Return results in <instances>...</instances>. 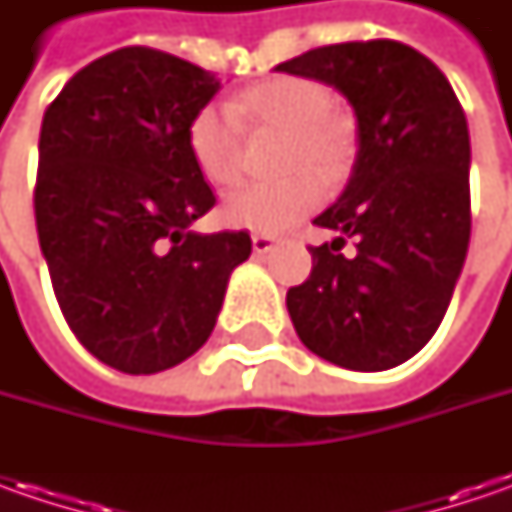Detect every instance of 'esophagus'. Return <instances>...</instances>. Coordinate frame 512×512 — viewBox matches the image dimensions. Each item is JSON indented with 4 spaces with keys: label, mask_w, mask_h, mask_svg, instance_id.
Listing matches in <instances>:
<instances>
[{
    "label": "esophagus",
    "mask_w": 512,
    "mask_h": 512,
    "mask_svg": "<svg viewBox=\"0 0 512 512\" xmlns=\"http://www.w3.org/2000/svg\"><path fill=\"white\" fill-rule=\"evenodd\" d=\"M282 239L276 236V233H253V253H267V250H273V247L279 245Z\"/></svg>",
    "instance_id": "34e87169"
}]
</instances>
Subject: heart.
<instances>
[{
  "instance_id": "heart-1",
  "label": "heart",
  "mask_w": 512,
  "mask_h": 512,
  "mask_svg": "<svg viewBox=\"0 0 512 512\" xmlns=\"http://www.w3.org/2000/svg\"><path fill=\"white\" fill-rule=\"evenodd\" d=\"M287 133L279 182H256L227 193L222 219L230 227L256 233H279L305 219L322 202V185H342L353 165V133L333 113V96L325 85L305 76H276L245 90L230 110L207 105L187 125V148L207 182L227 187L242 176V130Z\"/></svg>"
}]
</instances>
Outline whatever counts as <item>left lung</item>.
Listing matches in <instances>:
<instances>
[{"label": "left lung", "mask_w": 512, "mask_h": 512, "mask_svg": "<svg viewBox=\"0 0 512 512\" xmlns=\"http://www.w3.org/2000/svg\"><path fill=\"white\" fill-rule=\"evenodd\" d=\"M282 73L347 96L359 153L342 199L313 225V270L287 290L307 350L347 370H387L442 325L470 242V133L447 76L393 39L313 48ZM350 241L354 253L343 245Z\"/></svg>", "instance_id": "8db88e82"}]
</instances>
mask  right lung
I'll list each match as a JSON object with an SVG mask.
<instances>
[{"instance_id":"1","label":"right lung","mask_w":512,"mask_h":512,"mask_svg":"<svg viewBox=\"0 0 512 512\" xmlns=\"http://www.w3.org/2000/svg\"><path fill=\"white\" fill-rule=\"evenodd\" d=\"M219 82L165 50L119 48L82 68L42 119L36 233L62 316L99 362L159 373L216 325L247 230L193 233L216 196L187 125Z\"/></svg>"}]
</instances>
